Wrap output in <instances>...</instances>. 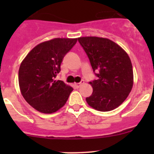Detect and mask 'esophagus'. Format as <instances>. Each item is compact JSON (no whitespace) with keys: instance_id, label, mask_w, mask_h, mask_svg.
I'll list each match as a JSON object with an SVG mask.
<instances>
[{"instance_id":"34e87169","label":"esophagus","mask_w":154,"mask_h":154,"mask_svg":"<svg viewBox=\"0 0 154 154\" xmlns=\"http://www.w3.org/2000/svg\"><path fill=\"white\" fill-rule=\"evenodd\" d=\"M82 83H83V82H79V83H75L74 85L76 87V88H79V87L81 86L82 84Z\"/></svg>"}]
</instances>
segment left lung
I'll list each match as a JSON object with an SVG mask.
<instances>
[{
	"label": "left lung",
	"instance_id": "obj_1",
	"mask_svg": "<svg viewBox=\"0 0 154 154\" xmlns=\"http://www.w3.org/2000/svg\"><path fill=\"white\" fill-rule=\"evenodd\" d=\"M89 57L98 79L90 82L93 92L86 102L92 108L107 112L119 106L128 97L133 85L131 60L116 43L99 37L78 38Z\"/></svg>",
	"mask_w": 154,
	"mask_h": 154
}]
</instances>
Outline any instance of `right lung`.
I'll list each match as a JSON object with an SVG mask.
<instances>
[{
	"label": "right lung",
	"mask_w": 154,
	"mask_h": 154,
	"mask_svg": "<svg viewBox=\"0 0 154 154\" xmlns=\"http://www.w3.org/2000/svg\"><path fill=\"white\" fill-rule=\"evenodd\" d=\"M77 38H60L42 42L30 51L21 62L18 82L27 103L42 113H53L65 106L72 87L55 80L66 53Z\"/></svg>",
	"instance_id": "1"
}]
</instances>
